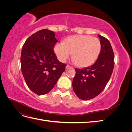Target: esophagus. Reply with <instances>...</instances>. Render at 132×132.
<instances>
[{
	"label": "esophagus",
	"mask_w": 132,
	"mask_h": 132,
	"mask_svg": "<svg viewBox=\"0 0 132 132\" xmlns=\"http://www.w3.org/2000/svg\"><path fill=\"white\" fill-rule=\"evenodd\" d=\"M71 68H72V67H71V66H70V65H67V66H66V69H67Z\"/></svg>",
	"instance_id": "1"
}]
</instances>
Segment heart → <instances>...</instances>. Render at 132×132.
I'll list each match as a JSON object with an SVG mask.
<instances>
[{
	"mask_svg": "<svg viewBox=\"0 0 132 132\" xmlns=\"http://www.w3.org/2000/svg\"><path fill=\"white\" fill-rule=\"evenodd\" d=\"M101 48L100 41L90 36H73L64 43H57L54 51L60 61L64 62L72 54L74 62L80 67L91 65L96 61Z\"/></svg>",
	"mask_w": 132,
	"mask_h": 132,
	"instance_id": "1",
	"label": "heart"
}]
</instances>
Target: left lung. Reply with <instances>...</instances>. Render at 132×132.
Returning a JSON list of instances; mask_svg holds the SVG:
<instances>
[{
	"mask_svg": "<svg viewBox=\"0 0 132 132\" xmlns=\"http://www.w3.org/2000/svg\"><path fill=\"white\" fill-rule=\"evenodd\" d=\"M101 48L98 59L93 65L81 69H75L73 89L82 100L96 97L105 89L114 68V53L110 41L98 35Z\"/></svg>",
	"mask_w": 132,
	"mask_h": 132,
	"instance_id": "left-lung-1",
	"label": "left lung"
}]
</instances>
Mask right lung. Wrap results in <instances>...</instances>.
I'll list each match as a JSON object with an SVG mask.
<instances>
[{
	"label": "right lung",
	"mask_w": 132,
	"mask_h": 132,
	"mask_svg": "<svg viewBox=\"0 0 132 132\" xmlns=\"http://www.w3.org/2000/svg\"><path fill=\"white\" fill-rule=\"evenodd\" d=\"M58 42L53 31L39 30L28 38L21 50V68L28 87L38 95L52 89L65 71L53 52Z\"/></svg>",
	"instance_id": "obj_1"
}]
</instances>
